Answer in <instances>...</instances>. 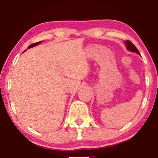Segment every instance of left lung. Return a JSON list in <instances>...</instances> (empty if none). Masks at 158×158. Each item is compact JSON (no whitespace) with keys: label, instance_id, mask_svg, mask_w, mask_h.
I'll return each instance as SVG.
<instances>
[{"label":"left lung","instance_id":"obj_1","mask_svg":"<svg viewBox=\"0 0 158 158\" xmlns=\"http://www.w3.org/2000/svg\"><path fill=\"white\" fill-rule=\"evenodd\" d=\"M125 43H126V44H127V48L128 49L129 51L134 52H137V54H139V55L140 53H139V50H138V49H137V47L135 46V44H134L132 42H130V41H129V40H127Z\"/></svg>","mask_w":158,"mask_h":158}]
</instances>
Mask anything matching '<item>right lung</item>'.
Here are the masks:
<instances>
[{"mask_svg": "<svg viewBox=\"0 0 158 158\" xmlns=\"http://www.w3.org/2000/svg\"><path fill=\"white\" fill-rule=\"evenodd\" d=\"M41 42H42V41H41V42H36V43H34V44H31V45H29V46L28 47V48H31V47H34V46H36V45H38L39 44H40Z\"/></svg>", "mask_w": 158, "mask_h": 158, "instance_id": "1", "label": "right lung"}]
</instances>
